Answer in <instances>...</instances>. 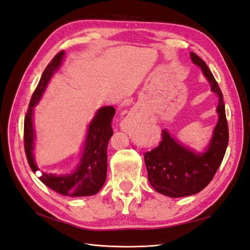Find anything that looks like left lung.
Returning a JSON list of instances; mask_svg holds the SVG:
<instances>
[{"label":"left lung","instance_id":"1","mask_svg":"<svg viewBox=\"0 0 250 250\" xmlns=\"http://www.w3.org/2000/svg\"><path fill=\"white\" fill-rule=\"evenodd\" d=\"M190 58L202 69L212 91L219 97V120L208 151L203 154H196L181 146L167 130L162 131V141L157 147L144 153L149 184L157 192L171 198L195 195L204 189L217 172L229 142L224 96L218 83L200 57L191 52Z\"/></svg>","mask_w":250,"mask_h":250}]
</instances>
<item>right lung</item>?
<instances>
[{
	"mask_svg": "<svg viewBox=\"0 0 250 250\" xmlns=\"http://www.w3.org/2000/svg\"><path fill=\"white\" fill-rule=\"evenodd\" d=\"M64 57V51H60L43 70L42 78L35 88L29 109L24 118V151L27 163L33 172L38 171L33 158L34 128H33V108L40 101L52 74L59 68ZM115 114L113 107H104L98 110L88 126L84 152L78 168L68 175H54L42 173L40 180L61 195L68 197H86L97 193L106 182L107 177V147L110 137L113 135L112 120Z\"/></svg>",
	"mask_w": 250,
	"mask_h": 250,
	"instance_id": "add662e5",
	"label": "right lung"
}]
</instances>
